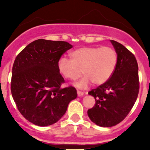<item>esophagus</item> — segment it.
<instances>
[{"instance_id":"obj_1","label":"esophagus","mask_w":150,"mask_h":150,"mask_svg":"<svg viewBox=\"0 0 150 150\" xmlns=\"http://www.w3.org/2000/svg\"><path fill=\"white\" fill-rule=\"evenodd\" d=\"M83 95H84V93H83V91H77V95H78V96H79V97H82Z\"/></svg>"}]
</instances>
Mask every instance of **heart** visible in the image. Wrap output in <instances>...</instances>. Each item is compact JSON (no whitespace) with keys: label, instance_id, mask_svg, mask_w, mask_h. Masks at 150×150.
Listing matches in <instances>:
<instances>
[{"label":"heart","instance_id":"1","mask_svg":"<svg viewBox=\"0 0 150 150\" xmlns=\"http://www.w3.org/2000/svg\"><path fill=\"white\" fill-rule=\"evenodd\" d=\"M71 60L62 58L58 62V70L66 79L74 81L82 72L85 77L77 83L84 88L90 83L101 85L107 82L114 72L117 64V53L110 46H83L70 53Z\"/></svg>","mask_w":150,"mask_h":150}]
</instances>
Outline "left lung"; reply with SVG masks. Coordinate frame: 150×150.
Wrapping results in <instances>:
<instances>
[{"instance_id":"8db88e82","label":"left lung","mask_w":150,"mask_h":150,"mask_svg":"<svg viewBox=\"0 0 150 150\" xmlns=\"http://www.w3.org/2000/svg\"><path fill=\"white\" fill-rule=\"evenodd\" d=\"M117 53V64L110 79L88 92L95 104L88 110L91 122L101 127L121 122L132 109L139 93L138 64L132 52L111 40Z\"/></svg>"}]
</instances>
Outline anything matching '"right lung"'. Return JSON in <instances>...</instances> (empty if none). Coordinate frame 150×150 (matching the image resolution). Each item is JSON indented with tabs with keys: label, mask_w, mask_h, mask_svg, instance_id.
I'll return each mask as SVG.
<instances>
[{
	"label": "right lung",
	"mask_w": 150,
	"mask_h": 150,
	"mask_svg": "<svg viewBox=\"0 0 150 150\" xmlns=\"http://www.w3.org/2000/svg\"><path fill=\"white\" fill-rule=\"evenodd\" d=\"M65 41L39 39L18 54L13 66L11 93L21 114L38 126L57 122L77 96L73 86L61 88L64 79L58 62L72 48Z\"/></svg>",
	"instance_id": "right-lung-1"
}]
</instances>
